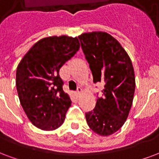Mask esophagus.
<instances>
[{"mask_svg":"<svg viewBox=\"0 0 159 159\" xmlns=\"http://www.w3.org/2000/svg\"><path fill=\"white\" fill-rule=\"evenodd\" d=\"M82 92H83L82 89H81L80 87H79L78 89H77V91H76V93H75V94H76V95H77V96H80V95L82 94Z\"/></svg>","mask_w":159,"mask_h":159,"instance_id":"obj_1","label":"esophagus"}]
</instances>
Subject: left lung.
<instances>
[{"mask_svg":"<svg viewBox=\"0 0 159 159\" xmlns=\"http://www.w3.org/2000/svg\"><path fill=\"white\" fill-rule=\"evenodd\" d=\"M78 38L94 82L104 83L103 96L85 113L87 124L96 134L107 137L120 129L128 117L136 87L134 69L126 50L109 33H84Z\"/></svg>","mask_w":159,"mask_h":159,"instance_id":"left-lung-1","label":"left lung"}]
</instances>
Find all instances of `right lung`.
<instances>
[{"label": "right lung", "instance_id": "add662e5", "mask_svg": "<svg viewBox=\"0 0 159 159\" xmlns=\"http://www.w3.org/2000/svg\"><path fill=\"white\" fill-rule=\"evenodd\" d=\"M80 47L76 37H48L37 42L19 63L16 85L20 103L39 129L53 131L64 123L71 101L63 90L59 70Z\"/></svg>", "mask_w": 159, "mask_h": 159}]
</instances>
